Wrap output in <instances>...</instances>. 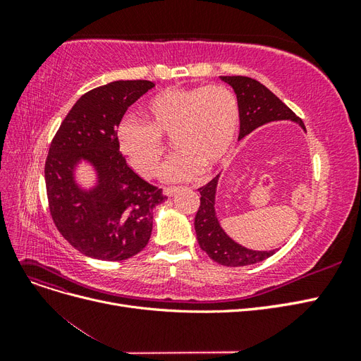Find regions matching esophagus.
Here are the masks:
<instances>
[{
    "label": "esophagus",
    "instance_id": "obj_1",
    "mask_svg": "<svg viewBox=\"0 0 361 361\" xmlns=\"http://www.w3.org/2000/svg\"><path fill=\"white\" fill-rule=\"evenodd\" d=\"M178 191H179V187H167V188H164V195L171 197V195H174Z\"/></svg>",
    "mask_w": 361,
    "mask_h": 361
}]
</instances>
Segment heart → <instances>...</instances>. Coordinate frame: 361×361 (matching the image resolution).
<instances>
[{
  "label": "heart",
  "instance_id": "b5f03b06",
  "mask_svg": "<svg viewBox=\"0 0 361 361\" xmlns=\"http://www.w3.org/2000/svg\"><path fill=\"white\" fill-rule=\"evenodd\" d=\"M147 123L134 117L120 120L117 147L138 174L150 179L161 170L166 143L173 138L179 154L162 171L170 182L212 170L231 150L241 113L232 90L224 85L170 87L150 97L145 106Z\"/></svg>",
  "mask_w": 361,
  "mask_h": 361
}]
</instances>
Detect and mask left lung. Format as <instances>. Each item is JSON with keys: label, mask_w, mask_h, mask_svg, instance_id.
Returning a JSON list of instances; mask_svg holds the SVG:
<instances>
[{"label": "left lung", "mask_w": 361, "mask_h": 361, "mask_svg": "<svg viewBox=\"0 0 361 361\" xmlns=\"http://www.w3.org/2000/svg\"><path fill=\"white\" fill-rule=\"evenodd\" d=\"M221 80L232 85L236 93L239 113H241V128L239 140L262 125L274 122V120H293L305 129L298 116L283 104L279 97L268 90L264 84L248 78V76H221ZM220 174L199 188L200 206L194 218L197 241L203 251H206L214 262L224 267H245L265 260L276 253L272 251H255L236 244L221 228L215 214V192Z\"/></svg>", "instance_id": "obj_1"}]
</instances>
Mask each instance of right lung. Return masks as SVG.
Segmentation results:
<instances>
[{
    "mask_svg": "<svg viewBox=\"0 0 361 361\" xmlns=\"http://www.w3.org/2000/svg\"><path fill=\"white\" fill-rule=\"evenodd\" d=\"M152 87L146 80L96 87L75 102L51 141L45 183L52 221L89 257L118 262L140 253L152 235L154 207L167 199L128 166L116 140L128 108ZM82 159L98 171V185L90 192L73 178Z\"/></svg>",
    "mask_w": 361,
    "mask_h": 361,
    "instance_id": "1",
    "label": "right lung"
}]
</instances>
